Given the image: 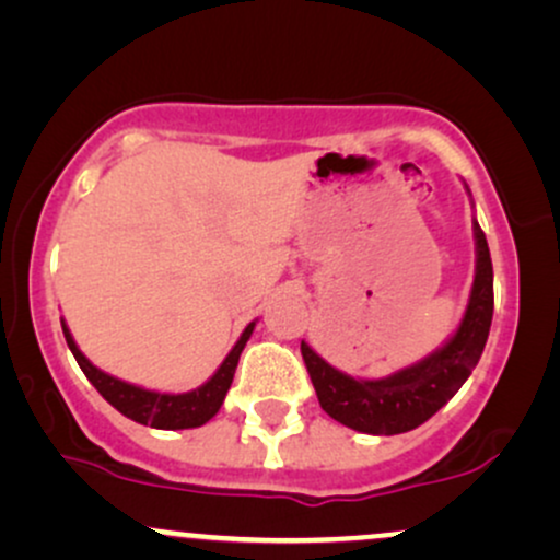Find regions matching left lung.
Returning <instances> with one entry per match:
<instances>
[{
    "label": "left lung",
    "instance_id": "left-lung-1",
    "mask_svg": "<svg viewBox=\"0 0 560 560\" xmlns=\"http://www.w3.org/2000/svg\"><path fill=\"white\" fill-rule=\"evenodd\" d=\"M474 244H477V268H474V284L464 318L442 347H436L423 361L384 378H361L334 369L307 342L300 345L320 408L334 421L363 434H402L432 419L464 387L485 352L494 307L492 258L477 218H474Z\"/></svg>",
    "mask_w": 560,
    "mask_h": 560
}]
</instances>
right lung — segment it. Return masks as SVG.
I'll use <instances>...</instances> for the list:
<instances>
[{
	"label": "right lung",
	"mask_w": 560,
	"mask_h": 560,
	"mask_svg": "<svg viewBox=\"0 0 560 560\" xmlns=\"http://www.w3.org/2000/svg\"><path fill=\"white\" fill-rule=\"evenodd\" d=\"M60 324H62V334H66L70 352H73V358L79 361L81 371L86 374L89 382L94 384L96 392H100V395L105 397L115 410H120L126 419L144 423V427H155V429H197L213 419L218 410H221L223 400H226V392L231 387V382H234V371H236V363H240L244 345H247V339L253 337L255 331V320H253V324H247V329L242 331V337L236 339V345L231 347L229 355L223 358V363L218 365L215 374L210 376L202 387L182 392V395H171V392L137 387V384H128L124 378L110 376L102 369H96V365L79 350L73 334L68 329L66 318H60Z\"/></svg>",
	"instance_id": "add662e5"
}]
</instances>
